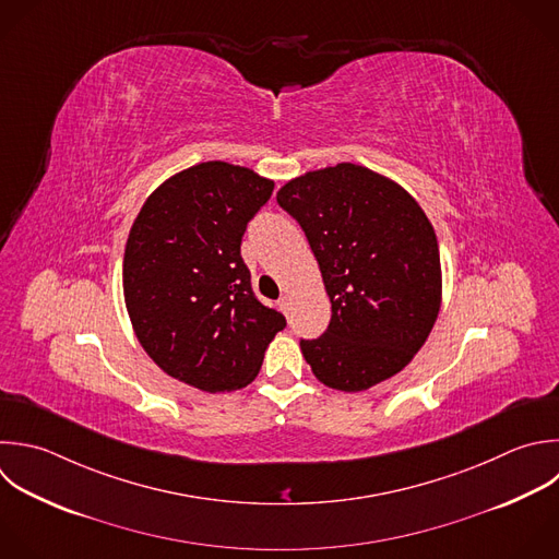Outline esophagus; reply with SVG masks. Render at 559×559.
Returning <instances> with one entry per match:
<instances>
[{"label":"esophagus","instance_id":"esophagus-1","mask_svg":"<svg viewBox=\"0 0 559 559\" xmlns=\"http://www.w3.org/2000/svg\"><path fill=\"white\" fill-rule=\"evenodd\" d=\"M277 306H280V310H282L284 314H288V310H290V297H280Z\"/></svg>","mask_w":559,"mask_h":559}]
</instances>
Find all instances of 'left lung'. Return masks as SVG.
Instances as JSON below:
<instances>
[{
	"label": "left lung",
	"mask_w": 559,
	"mask_h": 559,
	"mask_svg": "<svg viewBox=\"0 0 559 559\" xmlns=\"http://www.w3.org/2000/svg\"><path fill=\"white\" fill-rule=\"evenodd\" d=\"M277 203L301 225L332 304L328 330L299 343L312 373L352 393L402 371L441 304L439 245L419 203L356 164L306 173Z\"/></svg>",
	"instance_id": "obj_1"
}]
</instances>
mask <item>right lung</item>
<instances>
[{
    "label": "right lung",
    "mask_w": 559,
    "mask_h": 559,
    "mask_svg": "<svg viewBox=\"0 0 559 559\" xmlns=\"http://www.w3.org/2000/svg\"><path fill=\"white\" fill-rule=\"evenodd\" d=\"M275 183L205 162L166 179L142 205L124 249V301L138 341L173 378L201 391L247 386L286 328L240 255L249 221Z\"/></svg>",
    "instance_id": "add662e5"
}]
</instances>
